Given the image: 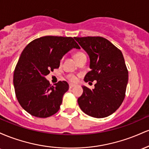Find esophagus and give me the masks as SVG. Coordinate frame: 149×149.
<instances>
[{
	"label": "esophagus",
	"mask_w": 149,
	"mask_h": 149,
	"mask_svg": "<svg viewBox=\"0 0 149 149\" xmlns=\"http://www.w3.org/2000/svg\"><path fill=\"white\" fill-rule=\"evenodd\" d=\"M73 87H75L74 84H69V88H73Z\"/></svg>",
	"instance_id": "obj_1"
}]
</instances>
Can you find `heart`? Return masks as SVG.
Masks as SVG:
<instances>
[{"mask_svg":"<svg viewBox=\"0 0 149 149\" xmlns=\"http://www.w3.org/2000/svg\"><path fill=\"white\" fill-rule=\"evenodd\" d=\"M83 56H86L83 52H78L75 54L74 57L75 59H77L78 58L83 57ZM67 78L69 79L71 82H73V83H76V82L78 81V77L76 75H73V74H69L67 76Z\"/></svg>","mask_w":149,"mask_h":149,"instance_id":"obj_1","label":"heart"}]
</instances>
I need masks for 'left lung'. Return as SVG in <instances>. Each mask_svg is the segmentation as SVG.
<instances>
[{"label":"left lung","mask_w":149,"mask_h":149,"mask_svg":"<svg viewBox=\"0 0 149 149\" xmlns=\"http://www.w3.org/2000/svg\"><path fill=\"white\" fill-rule=\"evenodd\" d=\"M74 38L90 56L91 71L85 76V81L97 80L92 90L83 86L78 105L87 115L107 117L120 107L125 97L128 71L123 53L103 37Z\"/></svg>","instance_id":"obj_1"}]
</instances>
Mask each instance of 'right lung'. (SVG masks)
Wrapping results in <instances>:
<instances>
[{
  "label": "right lung",
  "instance_id": "add662e5",
  "mask_svg": "<svg viewBox=\"0 0 149 149\" xmlns=\"http://www.w3.org/2000/svg\"><path fill=\"white\" fill-rule=\"evenodd\" d=\"M72 48L80 49L73 38L47 36L32 40L22 51L13 83L19 103L31 116L47 118L59 110L69 84L59 81L52 85L45 76L59 67L61 58Z\"/></svg>",
  "mask_w": 149,
  "mask_h": 149
}]
</instances>
